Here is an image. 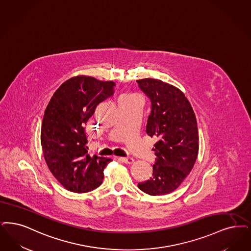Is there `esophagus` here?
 Returning a JSON list of instances; mask_svg holds the SVG:
<instances>
[{"mask_svg": "<svg viewBox=\"0 0 251 251\" xmlns=\"http://www.w3.org/2000/svg\"><path fill=\"white\" fill-rule=\"evenodd\" d=\"M119 160L124 163H127V164H132L134 161L132 158H119Z\"/></svg>", "mask_w": 251, "mask_h": 251, "instance_id": "esophagus-1", "label": "esophagus"}]
</instances>
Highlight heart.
I'll return each instance as SVG.
<instances>
[{"label": "heart", "mask_w": 251, "mask_h": 251, "mask_svg": "<svg viewBox=\"0 0 251 251\" xmlns=\"http://www.w3.org/2000/svg\"><path fill=\"white\" fill-rule=\"evenodd\" d=\"M140 97L138 94H134V93H124L122 94L120 99H132V98H137Z\"/></svg>", "instance_id": "obj_1"}]
</instances>
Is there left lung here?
<instances>
[{
	"instance_id": "8db88e82",
	"label": "left lung",
	"mask_w": 251,
	"mask_h": 251,
	"mask_svg": "<svg viewBox=\"0 0 251 251\" xmlns=\"http://www.w3.org/2000/svg\"><path fill=\"white\" fill-rule=\"evenodd\" d=\"M151 100L147 133L157 143L153 175L138 188L150 195H165L176 190L196 161L199 136L196 117L185 94L176 87L154 78L137 80Z\"/></svg>"
}]
</instances>
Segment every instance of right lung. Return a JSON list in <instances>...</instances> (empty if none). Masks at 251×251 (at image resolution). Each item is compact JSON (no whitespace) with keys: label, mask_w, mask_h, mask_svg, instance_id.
<instances>
[{"label":"right lung","mask_w":251,"mask_h":251,"mask_svg":"<svg viewBox=\"0 0 251 251\" xmlns=\"http://www.w3.org/2000/svg\"><path fill=\"white\" fill-rule=\"evenodd\" d=\"M115 83L89 75L65 81L51 97L41 128V145L49 169L72 192L95 190L109 158L90 156L85 124L100 101L113 94Z\"/></svg>","instance_id":"add662e5"}]
</instances>
